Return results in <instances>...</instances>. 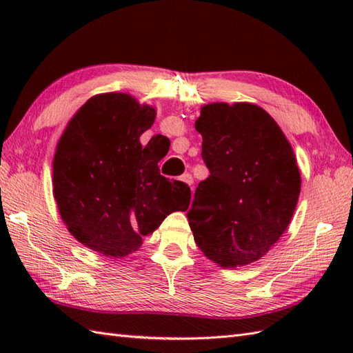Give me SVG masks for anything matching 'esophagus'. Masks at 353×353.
Wrapping results in <instances>:
<instances>
[{"label":"esophagus","mask_w":353,"mask_h":353,"mask_svg":"<svg viewBox=\"0 0 353 353\" xmlns=\"http://www.w3.org/2000/svg\"><path fill=\"white\" fill-rule=\"evenodd\" d=\"M181 181H182V182H185L186 185H190V186H191V190H192V183H194V179H192V176L190 174V172H186V174H183V176L181 177Z\"/></svg>","instance_id":"esophagus-1"}]
</instances>
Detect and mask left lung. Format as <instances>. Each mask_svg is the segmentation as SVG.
Wrapping results in <instances>:
<instances>
[{
  "label": "left lung",
  "mask_w": 353,
  "mask_h": 353,
  "mask_svg": "<svg viewBox=\"0 0 353 353\" xmlns=\"http://www.w3.org/2000/svg\"><path fill=\"white\" fill-rule=\"evenodd\" d=\"M209 177L188 212L194 241L223 268L243 267L279 241L301 194V170L281 127L252 103L205 104L196 121Z\"/></svg>",
  "instance_id": "left-lung-1"
}]
</instances>
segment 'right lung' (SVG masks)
<instances>
[{"label": "right lung", "mask_w": 353, "mask_h": 353, "mask_svg": "<svg viewBox=\"0 0 353 353\" xmlns=\"http://www.w3.org/2000/svg\"><path fill=\"white\" fill-rule=\"evenodd\" d=\"M156 109L123 92L99 94L74 115L52 159V194L66 229L104 256L137 252L165 216L190 206V186L161 176L170 141L141 134Z\"/></svg>", "instance_id": "1"}]
</instances>
